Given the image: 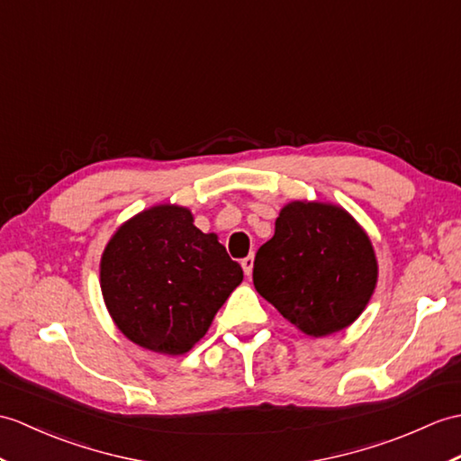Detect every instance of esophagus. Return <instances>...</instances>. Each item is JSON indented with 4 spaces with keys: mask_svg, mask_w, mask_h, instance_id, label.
Returning a JSON list of instances; mask_svg holds the SVG:
<instances>
[{
    "mask_svg": "<svg viewBox=\"0 0 461 461\" xmlns=\"http://www.w3.org/2000/svg\"><path fill=\"white\" fill-rule=\"evenodd\" d=\"M241 267H243V273L249 276V275L253 273V255L243 257V259H241Z\"/></svg>",
    "mask_w": 461,
    "mask_h": 461,
    "instance_id": "1",
    "label": "esophagus"
}]
</instances>
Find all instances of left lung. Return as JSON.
<instances>
[{"label": "left lung", "mask_w": 461, "mask_h": 461, "mask_svg": "<svg viewBox=\"0 0 461 461\" xmlns=\"http://www.w3.org/2000/svg\"><path fill=\"white\" fill-rule=\"evenodd\" d=\"M375 283L377 259L367 233L346 210L322 202L286 204L253 263L257 293L314 338L349 326Z\"/></svg>", "instance_id": "left-lung-1"}]
</instances>
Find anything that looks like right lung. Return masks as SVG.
I'll return each instance as SVG.
<instances>
[{
    "instance_id": "obj_1",
    "label": "right lung",
    "mask_w": 461,
    "mask_h": 461,
    "mask_svg": "<svg viewBox=\"0 0 461 461\" xmlns=\"http://www.w3.org/2000/svg\"><path fill=\"white\" fill-rule=\"evenodd\" d=\"M180 206L125 221L102 255L100 281L113 322L137 346L180 356L204 338L243 271L213 233Z\"/></svg>"
}]
</instances>
